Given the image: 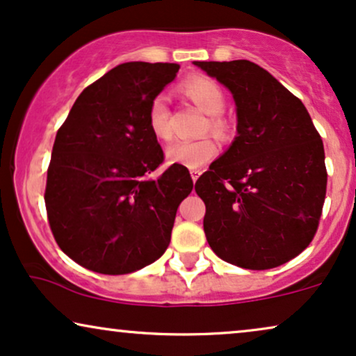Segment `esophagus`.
<instances>
[{"label": "esophagus", "mask_w": 356, "mask_h": 356, "mask_svg": "<svg viewBox=\"0 0 356 356\" xmlns=\"http://www.w3.org/2000/svg\"><path fill=\"white\" fill-rule=\"evenodd\" d=\"M200 174H202V170H200V169H192V170H191V175H192V181H193V182H195V181H197V179H199V177H200Z\"/></svg>", "instance_id": "esophagus-1"}]
</instances>
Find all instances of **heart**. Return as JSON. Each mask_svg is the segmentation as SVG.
Returning a JSON list of instances; mask_svg holds the SVG:
<instances>
[{
	"instance_id": "1",
	"label": "heart",
	"mask_w": 356,
	"mask_h": 356,
	"mask_svg": "<svg viewBox=\"0 0 356 356\" xmlns=\"http://www.w3.org/2000/svg\"><path fill=\"white\" fill-rule=\"evenodd\" d=\"M179 92L195 103L202 111L209 115L205 123V131L220 139H227L232 133V123L223 115L227 105V95L217 80L204 77V75H193L184 80L179 85ZM147 126L154 138L161 141L172 139V124H170V110L168 100L163 95H157L151 100L147 108ZM217 143L210 136L200 139H181L170 145L165 151V157L169 163L184 165L187 169H200L207 163H210L217 156Z\"/></svg>"
}]
</instances>
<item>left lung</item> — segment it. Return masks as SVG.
Returning a JSON list of instances; mask_svg holds the SVG:
<instances>
[{"label": "left lung", "instance_id": "obj_1", "mask_svg": "<svg viewBox=\"0 0 356 356\" xmlns=\"http://www.w3.org/2000/svg\"><path fill=\"white\" fill-rule=\"evenodd\" d=\"M230 88L238 136L195 182L218 258L271 269L316 236L327 192L323 143L304 103L250 60L193 62Z\"/></svg>", "mask_w": 356, "mask_h": 356}]
</instances>
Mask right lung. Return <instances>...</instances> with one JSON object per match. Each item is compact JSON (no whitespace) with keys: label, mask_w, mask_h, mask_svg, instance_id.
I'll return each mask as SVG.
<instances>
[{"label":"right lung","mask_w":356,"mask_h":356,"mask_svg":"<svg viewBox=\"0 0 356 356\" xmlns=\"http://www.w3.org/2000/svg\"><path fill=\"white\" fill-rule=\"evenodd\" d=\"M179 64H121L80 93L58 128L44 200L57 245L80 266L128 274L169 246L177 207L192 192L187 168L164 163L147 108Z\"/></svg>","instance_id":"obj_1"}]
</instances>
